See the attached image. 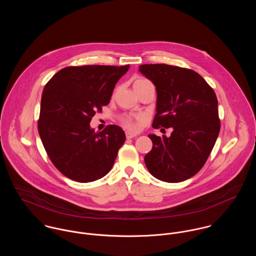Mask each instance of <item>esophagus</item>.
<instances>
[{
	"instance_id": "obj_1",
	"label": "esophagus",
	"mask_w": 256,
	"mask_h": 256,
	"mask_svg": "<svg viewBox=\"0 0 256 256\" xmlns=\"http://www.w3.org/2000/svg\"><path fill=\"white\" fill-rule=\"evenodd\" d=\"M137 135L135 134V133H133V132H130V131H126V138L127 139H132V138H134V137H136Z\"/></svg>"
}]
</instances>
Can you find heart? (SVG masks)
I'll use <instances>...</instances> for the list:
<instances>
[{
  "label": "heart",
  "instance_id": "obj_1",
  "mask_svg": "<svg viewBox=\"0 0 256 256\" xmlns=\"http://www.w3.org/2000/svg\"><path fill=\"white\" fill-rule=\"evenodd\" d=\"M150 82V80H148L146 78H138L135 82H134V86L135 84H142V82ZM122 121H123V123L128 127V128H130V129H135V123H134V121H133V119L131 118V117H128V116H126V117H123L122 118Z\"/></svg>",
  "mask_w": 256,
  "mask_h": 256
}]
</instances>
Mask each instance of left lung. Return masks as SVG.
<instances>
[{"instance_id": "obj_1", "label": "left lung", "mask_w": 256, "mask_h": 256, "mask_svg": "<svg viewBox=\"0 0 256 256\" xmlns=\"http://www.w3.org/2000/svg\"><path fill=\"white\" fill-rule=\"evenodd\" d=\"M139 71L156 90L152 128L174 130L168 138L148 135L152 148L145 156L146 168L162 182L186 180L203 168L218 138L220 122L216 94L190 69L145 64Z\"/></svg>"}]
</instances>
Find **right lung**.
Masks as SVG:
<instances>
[{"label": "right lung", "instance_id": "1", "mask_svg": "<svg viewBox=\"0 0 256 256\" xmlns=\"http://www.w3.org/2000/svg\"><path fill=\"white\" fill-rule=\"evenodd\" d=\"M129 67L71 66L46 84L38 133L50 160L68 178L92 182L110 172L125 133L117 125L94 132L90 122L110 104L116 82Z\"/></svg>", "mask_w": 256, "mask_h": 256}]
</instances>
